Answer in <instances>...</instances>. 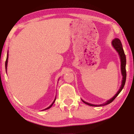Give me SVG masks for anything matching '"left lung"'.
Here are the masks:
<instances>
[{
    "label": "left lung",
    "instance_id": "8db88e82",
    "mask_svg": "<svg viewBox=\"0 0 134 134\" xmlns=\"http://www.w3.org/2000/svg\"><path fill=\"white\" fill-rule=\"evenodd\" d=\"M111 44L114 47L115 50L117 51V52L118 53L119 55H120V59H121V74L122 76V82H121V87L119 89V90L118 91V92L116 93V94L112 98H111L110 99L108 100L107 102H105V103L102 104H100V105H94V104H90L88 102H87L85 101H84L82 99V101H83L84 103L87 104V105H90V106H94V107H100V106H104V105H106L107 104H109L110 103H111V102L113 101V100L115 99V98H116L117 96L119 94L121 90L124 87V85H125L126 83V55L125 54H124L123 48H122V46L121 44V42L118 38H115L111 42Z\"/></svg>",
    "mask_w": 134,
    "mask_h": 134
}]
</instances>
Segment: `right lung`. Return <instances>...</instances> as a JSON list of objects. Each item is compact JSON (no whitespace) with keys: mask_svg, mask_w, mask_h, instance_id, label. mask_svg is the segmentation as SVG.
I'll use <instances>...</instances> for the list:
<instances>
[{"mask_svg":"<svg viewBox=\"0 0 134 134\" xmlns=\"http://www.w3.org/2000/svg\"><path fill=\"white\" fill-rule=\"evenodd\" d=\"M8 54H7V59H6V62H5V69H6V71H7V63H8ZM55 99H56V98H55V99H54V102H52V104H51V105L49 106V107H48L47 108H46V109H45L44 110H47V109H49V108H51V107H52V105H53V104L54 103V102H55Z\"/></svg>","mask_w":134,"mask_h":134,"instance_id":"right-lung-1","label":"right lung"}]
</instances>
